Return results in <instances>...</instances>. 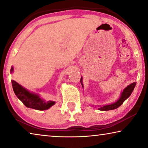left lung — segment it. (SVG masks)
<instances>
[{"mask_svg": "<svg viewBox=\"0 0 148 148\" xmlns=\"http://www.w3.org/2000/svg\"><path fill=\"white\" fill-rule=\"evenodd\" d=\"M80 82H81L82 86L83 87L82 77H81V79H80ZM135 86H136V82L131 84L129 86L126 87L123 89V92L121 94V96H120L119 99L117 100L116 102H115L114 103H112L111 104H107V105H104V106H99V110H101V111H108V110H114V109L117 108L119 107L123 103L125 100L128 99L130 97V95H131L132 92L133 91Z\"/></svg>", "mask_w": 148, "mask_h": 148, "instance_id": "obj_1", "label": "left lung"}]
</instances>
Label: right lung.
<instances>
[{
	"mask_svg": "<svg viewBox=\"0 0 148 148\" xmlns=\"http://www.w3.org/2000/svg\"><path fill=\"white\" fill-rule=\"evenodd\" d=\"M13 71L14 68L12 66L10 70L11 73ZM12 84L17 97L27 108L37 110H45L49 109L56 103V102L51 101H45L44 99L40 97L38 95L29 91L14 80H12Z\"/></svg>",
	"mask_w": 148,
	"mask_h": 148,
	"instance_id": "add662e5",
	"label": "right lung"
}]
</instances>
